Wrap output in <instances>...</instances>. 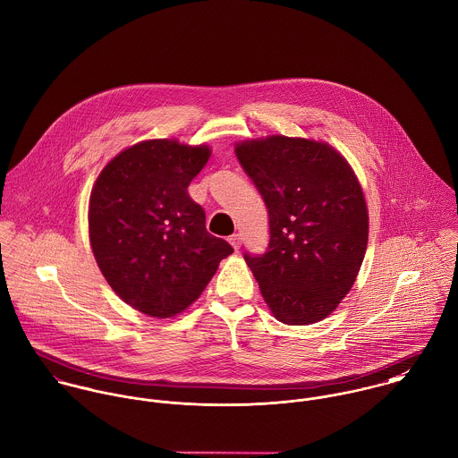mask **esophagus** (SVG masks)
I'll use <instances>...</instances> for the list:
<instances>
[{
    "instance_id": "obj_1",
    "label": "esophagus",
    "mask_w": 458,
    "mask_h": 458,
    "mask_svg": "<svg viewBox=\"0 0 458 458\" xmlns=\"http://www.w3.org/2000/svg\"><path fill=\"white\" fill-rule=\"evenodd\" d=\"M228 242H230V244H232V248L237 251V250L241 248V242H242V241H241V235H239V233H233V235H230Z\"/></svg>"
}]
</instances>
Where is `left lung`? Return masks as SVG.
Instances as JSON below:
<instances>
[{"instance_id": "obj_1", "label": "left lung", "mask_w": 458, "mask_h": 458, "mask_svg": "<svg viewBox=\"0 0 458 458\" xmlns=\"http://www.w3.org/2000/svg\"><path fill=\"white\" fill-rule=\"evenodd\" d=\"M235 154L269 210V246L244 253L279 322L315 324L352 288L365 259L368 208L342 154L315 140L267 136Z\"/></svg>"}]
</instances>
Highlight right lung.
<instances>
[{"label":"right lung","instance_id":"1","mask_svg":"<svg viewBox=\"0 0 458 458\" xmlns=\"http://www.w3.org/2000/svg\"><path fill=\"white\" fill-rule=\"evenodd\" d=\"M210 157L207 145L148 140L122 150L97 177L89 232L93 257L114 293L168 318L192 304L233 248L207 232L187 185Z\"/></svg>","mask_w":458,"mask_h":458}]
</instances>
